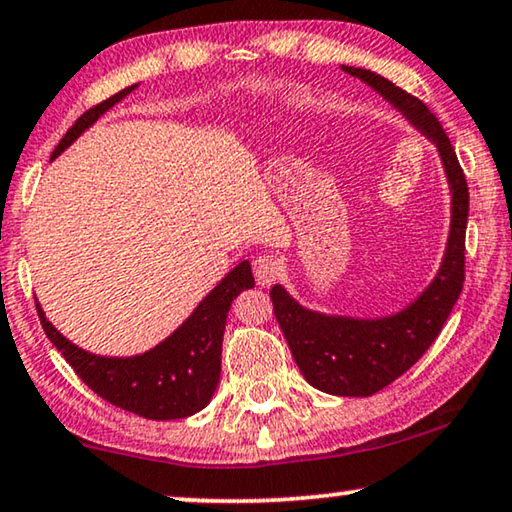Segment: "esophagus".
<instances>
[{
	"label": "esophagus",
	"mask_w": 512,
	"mask_h": 512,
	"mask_svg": "<svg viewBox=\"0 0 512 512\" xmlns=\"http://www.w3.org/2000/svg\"><path fill=\"white\" fill-rule=\"evenodd\" d=\"M253 273L257 285L269 287L280 276V262L273 255H259L253 259Z\"/></svg>",
	"instance_id": "1"
}]
</instances>
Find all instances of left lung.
Returning <instances> with one entry per match:
<instances>
[{"label": "left lung", "instance_id": "obj_1", "mask_svg": "<svg viewBox=\"0 0 512 512\" xmlns=\"http://www.w3.org/2000/svg\"><path fill=\"white\" fill-rule=\"evenodd\" d=\"M384 96L439 151L451 188V230L437 276L418 299L388 317L358 319L324 315L303 308L282 285L271 287L273 312L301 375L310 386L342 398H368L404 375L421 358L446 324L464 282V234L469 218V188L455 149L439 119L421 98L395 87L375 71L342 66Z\"/></svg>", "mask_w": 512, "mask_h": 512}]
</instances>
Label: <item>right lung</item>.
I'll use <instances>...</instances> for the list:
<instances>
[{"label": "right lung", "instance_id": "obj_1", "mask_svg": "<svg viewBox=\"0 0 512 512\" xmlns=\"http://www.w3.org/2000/svg\"><path fill=\"white\" fill-rule=\"evenodd\" d=\"M135 87L137 85L121 89L119 94L110 96L108 101L98 103L96 108L82 114L61 137L50 160H55L61 151L71 147L94 121H98V117H103L112 105L126 98ZM250 287H255V278L246 259V262L234 266L204 296L177 331L167 335L149 352L126 358L85 352L71 340H66L48 322L38 303L36 310L45 335L64 354L75 375L85 381L91 391L114 407L149 418V421H174V418L197 414L211 402L220 379V354H223L227 312H230L236 296Z\"/></svg>", "mask_w": 512, "mask_h": 512}]
</instances>
